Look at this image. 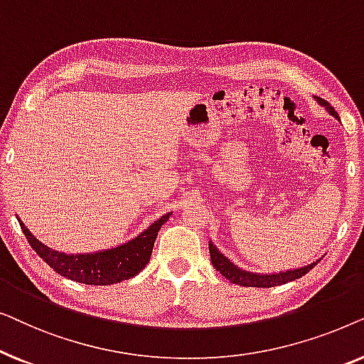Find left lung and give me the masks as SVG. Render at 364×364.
<instances>
[{
  "mask_svg": "<svg viewBox=\"0 0 364 364\" xmlns=\"http://www.w3.org/2000/svg\"><path fill=\"white\" fill-rule=\"evenodd\" d=\"M315 101L320 104L321 107H325L326 112H330L333 117L340 121V117H338L335 109H333L330 104L325 101V99L315 97ZM208 252H210L212 265L215 267V270L220 272L222 275L227 278V280L235 283V285L257 287V288H272V287H278V285H285V283H288V282H293V280H296V278H301L323 258V257H320V258H316L315 262L306 263V265L298 267V268H290V270L272 272V273H257V272L243 270V268L237 267L235 263L230 260V258L225 257L220 250H218L217 245H213L212 240H208Z\"/></svg>",
  "mask_w": 364,
  "mask_h": 364,
  "instance_id": "obj_1",
  "label": "left lung"
}]
</instances>
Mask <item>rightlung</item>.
I'll use <instances>...</instances> for the list:
<instances>
[{
  "mask_svg": "<svg viewBox=\"0 0 364 364\" xmlns=\"http://www.w3.org/2000/svg\"><path fill=\"white\" fill-rule=\"evenodd\" d=\"M171 215L172 212H168L157 218L137 237L121 243V245L91 253H64L53 250L29 232L21 218H16L33 250L59 275L77 283H86V285H112V283L136 277L147 265L151 260L157 233Z\"/></svg>",
  "mask_w": 364,
  "mask_h": 364,
  "instance_id": "obj_1",
  "label": "right lung"
}]
</instances>
